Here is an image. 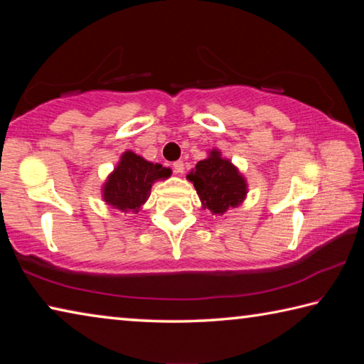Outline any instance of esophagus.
I'll list each match as a JSON object with an SVG mask.
<instances>
[{"label":"esophagus","instance_id":"obj_1","mask_svg":"<svg viewBox=\"0 0 364 364\" xmlns=\"http://www.w3.org/2000/svg\"><path fill=\"white\" fill-rule=\"evenodd\" d=\"M173 170H175V173H178V175L183 173V171H184V164L181 162V160H176V162L173 164Z\"/></svg>","mask_w":364,"mask_h":364}]
</instances>
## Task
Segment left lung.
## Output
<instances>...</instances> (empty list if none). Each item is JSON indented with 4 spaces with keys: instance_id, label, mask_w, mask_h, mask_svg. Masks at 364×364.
<instances>
[{
    "instance_id": "obj_1",
    "label": "left lung",
    "mask_w": 364,
    "mask_h": 364,
    "mask_svg": "<svg viewBox=\"0 0 364 364\" xmlns=\"http://www.w3.org/2000/svg\"><path fill=\"white\" fill-rule=\"evenodd\" d=\"M186 178L194 184L202 208L213 215H223L241 205L249 191L244 175L218 149H212L207 159L197 162Z\"/></svg>"
}]
</instances>
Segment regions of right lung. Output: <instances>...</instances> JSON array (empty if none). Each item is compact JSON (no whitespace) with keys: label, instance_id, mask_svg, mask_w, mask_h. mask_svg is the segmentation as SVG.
I'll return each instance as SVG.
<instances>
[{"label":"right lung","instance_id":"1","mask_svg":"<svg viewBox=\"0 0 364 364\" xmlns=\"http://www.w3.org/2000/svg\"><path fill=\"white\" fill-rule=\"evenodd\" d=\"M170 175V168L125 151L102 184V200L120 212L138 213L149 199L152 184L167 180Z\"/></svg>","mask_w":364,"mask_h":364}]
</instances>
